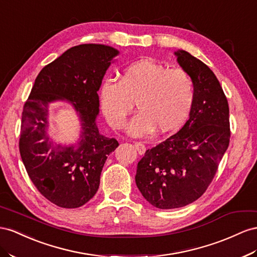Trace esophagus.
<instances>
[{
    "mask_svg": "<svg viewBox=\"0 0 257 257\" xmlns=\"http://www.w3.org/2000/svg\"><path fill=\"white\" fill-rule=\"evenodd\" d=\"M134 146H135V148H136L137 152H138V154H140L141 156H143V155L145 154L146 147H145V145H144L143 143H135Z\"/></svg>",
    "mask_w": 257,
    "mask_h": 257,
    "instance_id": "34e87169",
    "label": "esophagus"
}]
</instances>
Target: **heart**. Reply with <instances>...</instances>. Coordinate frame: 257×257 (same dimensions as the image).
I'll return each instance as SVG.
<instances>
[{
    "instance_id": "1",
    "label": "heart",
    "mask_w": 257,
    "mask_h": 257,
    "mask_svg": "<svg viewBox=\"0 0 257 257\" xmlns=\"http://www.w3.org/2000/svg\"><path fill=\"white\" fill-rule=\"evenodd\" d=\"M101 109L114 128L124 125L134 108L138 112L127 125V133L142 137L157 128L170 132L188 117L195 99V86L183 69H171L150 59L134 62L120 81L108 79L100 87Z\"/></svg>"
}]
</instances>
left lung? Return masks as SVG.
Listing matches in <instances>:
<instances>
[{
  "mask_svg": "<svg viewBox=\"0 0 257 257\" xmlns=\"http://www.w3.org/2000/svg\"><path fill=\"white\" fill-rule=\"evenodd\" d=\"M175 56L195 86L189 119L145 152L135 176L143 197L162 210L185 206L203 195L230 140L229 107L216 75L188 52L178 50Z\"/></svg>",
  "mask_w": 257,
  "mask_h": 257,
  "instance_id": "left-lung-1",
  "label": "left lung"
}]
</instances>
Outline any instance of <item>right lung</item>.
Here are the masks:
<instances>
[{
  "label": "right lung",
  "mask_w": 257,
  "mask_h": 257,
  "mask_svg": "<svg viewBox=\"0 0 257 257\" xmlns=\"http://www.w3.org/2000/svg\"><path fill=\"white\" fill-rule=\"evenodd\" d=\"M119 55L102 44L69 48L40 71L22 116L19 151L28 175L52 203L65 209L84 205L98 190L108 156L119 146L99 133L97 92L107 69ZM71 103L81 121L77 145L54 143L47 134L48 109L52 102Z\"/></svg>",
  "instance_id": "1"
}]
</instances>
